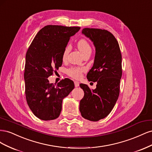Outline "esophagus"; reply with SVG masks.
Masks as SVG:
<instances>
[{"label":"esophagus","mask_w":152,"mask_h":152,"mask_svg":"<svg viewBox=\"0 0 152 152\" xmlns=\"http://www.w3.org/2000/svg\"><path fill=\"white\" fill-rule=\"evenodd\" d=\"M74 84H75V86L76 87L79 86V82H78V81H75V82H74Z\"/></svg>","instance_id":"esophagus-1"}]
</instances>
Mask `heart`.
I'll use <instances>...</instances> for the list:
<instances>
[{
  "label": "heart",
  "mask_w": 152,
  "mask_h": 152,
  "mask_svg": "<svg viewBox=\"0 0 152 152\" xmlns=\"http://www.w3.org/2000/svg\"><path fill=\"white\" fill-rule=\"evenodd\" d=\"M77 46L79 48L80 53L82 55H84L86 53L91 52V48L88 42L85 39H80L79 40L77 43ZM70 45H67L64 50L63 53V59H65L68 56V54L70 52ZM84 71V68H79V67H73L71 68L68 70L67 73L72 78H75V79H79L81 77L82 73Z\"/></svg>",
  "instance_id": "b5f03b06"
}]
</instances>
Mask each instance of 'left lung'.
<instances>
[{"label": "left lung", "instance_id": "left-lung-1", "mask_svg": "<svg viewBox=\"0 0 152 152\" xmlns=\"http://www.w3.org/2000/svg\"><path fill=\"white\" fill-rule=\"evenodd\" d=\"M82 34L93 42L96 53L93 67L87 75L89 81L96 82V88L80 84L84 96L80 102L82 117L98 121L111 112L118 99L122 77V55L117 39L106 30L86 28Z\"/></svg>", "mask_w": 152, "mask_h": 152}]
</instances>
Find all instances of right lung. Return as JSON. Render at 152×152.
Returning <instances> with one entry per match:
<instances>
[{"instance_id": "add662e5", "label": "right lung", "mask_w": 152, "mask_h": 152, "mask_svg": "<svg viewBox=\"0 0 152 152\" xmlns=\"http://www.w3.org/2000/svg\"><path fill=\"white\" fill-rule=\"evenodd\" d=\"M80 29L78 26L47 25L36 35L25 58L24 79L27 103L39 118L50 121L60 115L63 99L74 89V83L65 79L58 84L48 78L63 63V53L70 37Z\"/></svg>"}]
</instances>
